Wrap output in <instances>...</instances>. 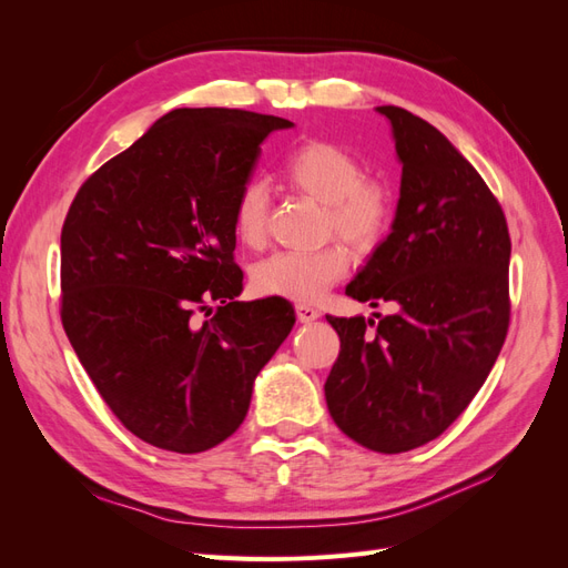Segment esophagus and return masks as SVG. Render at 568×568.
Listing matches in <instances>:
<instances>
[{
    "instance_id": "34e87169",
    "label": "esophagus",
    "mask_w": 568,
    "mask_h": 568,
    "mask_svg": "<svg viewBox=\"0 0 568 568\" xmlns=\"http://www.w3.org/2000/svg\"><path fill=\"white\" fill-rule=\"evenodd\" d=\"M296 315H298V320L301 322H315L317 317H320V311H315L313 305H305V303H301V305H296Z\"/></svg>"
}]
</instances>
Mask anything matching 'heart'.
Instances as JSON below:
<instances>
[{
	"instance_id": "obj_1",
	"label": "heart",
	"mask_w": 568,
	"mask_h": 568,
	"mask_svg": "<svg viewBox=\"0 0 568 568\" xmlns=\"http://www.w3.org/2000/svg\"><path fill=\"white\" fill-rule=\"evenodd\" d=\"M284 180L298 192L324 203V230L357 251L382 242L390 217L393 196L379 180H369L363 165L338 144L305 142L286 156ZM270 194L257 180L246 182L234 199V232L248 248H261L267 239ZM351 267V255L341 244L315 251H280L253 267V288L261 296L315 303L338 284Z\"/></svg>"
}]
</instances>
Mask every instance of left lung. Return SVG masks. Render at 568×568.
Masks as SVG:
<instances>
[{"instance_id": "8db88e82", "label": "left lung", "mask_w": 568, "mask_h": 568, "mask_svg": "<svg viewBox=\"0 0 568 568\" xmlns=\"http://www.w3.org/2000/svg\"><path fill=\"white\" fill-rule=\"evenodd\" d=\"M376 111L403 163L400 199L346 294L395 313L374 332V320L326 315L341 351L324 395L343 434L395 455L438 438L488 379L509 326L511 242L500 203L445 134L405 109Z\"/></svg>"}]
</instances>
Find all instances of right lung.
I'll return each instance as SVG.
<instances>
[{
	"mask_svg": "<svg viewBox=\"0 0 568 568\" xmlns=\"http://www.w3.org/2000/svg\"><path fill=\"white\" fill-rule=\"evenodd\" d=\"M291 125L242 109H175L84 180L68 209L65 336L120 424L153 448L194 455L230 438L296 322L284 298L236 301L232 222L263 140ZM213 300L216 315L196 325Z\"/></svg>",
	"mask_w": 568,
	"mask_h": 568,
	"instance_id": "add662e5",
	"label": "right lung"
}]
</instances>
